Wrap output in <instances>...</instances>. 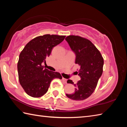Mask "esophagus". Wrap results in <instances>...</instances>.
<instances>
[{
  "label": "esophagus",
  "instance_id": "obj_1",
  "mask_svg": "<svg viewBox=\"0 0 127 127\" xmlns=\"http://www.w3.org/2000/svg\"><path fill=\"white\" fill-rule=\"evenodd\" d=\"M62 81H63V82H64L65 83H66L67 82V80L66 79H64V78H62Z\"/></svg>",
  "mask_w": 127,
  "mask_h": 127
}]
</instances>
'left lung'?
<instances>
[{
  "instance_id": "obj_1",
  "label": "left lung",
  "mask_w": 127,
  "mask_h": 127,
  "mask_svg": "<svg viewBox=\"0 0 127 127\" xmlns=\"http://www.w3.org/2000/svg\"><path fill=\"white\" fill-rule=\"evenodd\" d=\"M65 40L76 55L75 64L80 66L78 75L81 77L76 84H74L71 80L67 81V83L74 85L76 88L74 93L66 95L74 100H83L95 90L103 71L104 59L90 40L75 35L68 36Z\"/></svg>"
}]
</instances>
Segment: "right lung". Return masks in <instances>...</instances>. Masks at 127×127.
Returning a JSON list of instances; mask_svg holds the SVG:
<instances>
[{
	"instance_id": "obj_1",
	"label": "right lung",
	"mask_w": 127,
	"mask_h": 127,
	"mask_svg": "<svg viewBox=\"0 0 127 127\" xmlns=\"http://www.w3.org/2000/svg\"><path fill=\"white\" fill-rule=\"evenodd\" d=\"M65 35L46 34L31 40L19 56L18 79L26 93L34 98L44 95L54 79H62L58 72L44 68L41 65L49 57L53 48L65 39Z\"/></svg>"
}]
</instances>
